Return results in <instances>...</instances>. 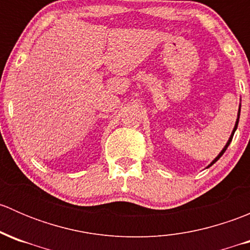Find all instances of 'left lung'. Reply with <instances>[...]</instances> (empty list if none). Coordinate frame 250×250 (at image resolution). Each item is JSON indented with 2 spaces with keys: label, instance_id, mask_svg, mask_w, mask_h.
Masks as SVG:
<instances>
[{
  "label": "left lung",
  "instance_id": "1",
  "mask_svg": "<svg viewBox=\"0 0 250 250\" xmlns=\"http://www.w3.org/2000/svg\"><path fill=\"white\" fill-rule=\"evenodd\" d=\"M239 113H241V106H239V110H238V115H237V121H236V125H234V128H233V130H232V134H231L230 139H229V141H228V143H226V145H225V146H224V148H223V150H221V152H220V153H219V155H218V156H216V157H215V160H214V161H213V162H211V163H210V165H209V166H208V168H209V167H210V166H213V165H214V163H215V162H216V161H218V160H219V158H220V157H221V156H223V155H224V152H225V151H226V148H228V147H229V145H230L231 140H232V138H233V134H234V132H236V129H237V125H238V121H239Z\"/></svg>",
  "mask_w": 250,
  "mask_h": 250
}]
</instances>
